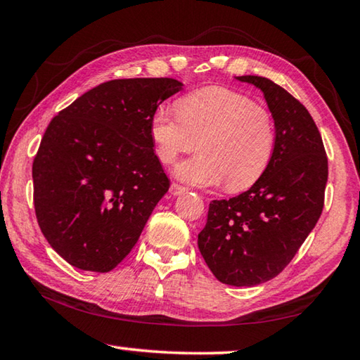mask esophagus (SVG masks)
Here are the masks:
<instances>
[{
    "label": "esophagus",
    "instance_id": "1",
    "mask_svg": "<svg viewBox=\"0 0 360 360\" xmlns=\"http://www.w3.org/2000/svg\"><path fill=\"white\" fill-rule=\"evenodd\" d=\"M184 192H186V187L176 184V182H173V184L169 186V193H172L173 197H176V195H182Z\"/></svg>",
    "mask_w": 360,
    "mask_h": 360
}]
</instances>
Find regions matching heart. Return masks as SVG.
<instances>
[{"label": "heart", "instance_id": "1", "mask_svg": "<svg viewBox=\"0 0 360 360\" xmlns=\"http://www.w3.org/2000/svg\"><path fill=\"white\" fill-rule=\"evenodd\" d=\"M149 135L162 163L200 152L174 168L179 181L198 187L227 182L229 191L252 187L275 154L276 130L270 111L235 90L203 87L178 101V114L158 108Z\"/></svg>", "mask_w": 360, "mask_h": 360}]
</instances>
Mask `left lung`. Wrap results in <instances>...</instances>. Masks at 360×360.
<instances>
[{"mask_svg": "<svg viewBox=\"0 0 360 360\" xmlns=\"http://www.w3.org/2000/svg\"><path fill=\"white\" fill-rule=\"evenodd\" d=\"M236 79L264 94L275 120V154L249 191L212 200L198 249L219 281L252 288L279 275L319 221L328 165L321 133L300 101L266 77Z\"/></svg>", "mask_w": 360, "mask_h": 360, "instance_id": "8db88e82", "label": "left lung"}]
</instances>
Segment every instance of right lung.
<instances>
[{
    "instance_id": "add662e5",
    "label": "right lung",
    "mask_w": 360,
    "mask_h": 360,
    "mask_svg": "<svg viewBox=\"0 0 360 360\" xmlns=\"http://www.w3.org/2000/svg\"><path fill=\"white\" fill-rule=\"evenodd\" d=\"M181 89L169 77L114 79L51 120L33 162L34 211L70 265L108 273L136 245L169 187L150 115Z\"/></svg>"
}]
</instances>
